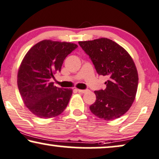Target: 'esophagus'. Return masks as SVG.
Listing matches in <instances>:
<instances>
[{"instance_id": "34e87169", "label": "esophagus", "mask_w": 159, "mask_h": 159, "mask_svg": "<svg viewBox=\"0 0 159 159\" xmlns=\"http://www.w3.org/2000/svg\"><path fill=\"white\" fill-rule=\"evenodd\" d=\"M78 92L79 93H81V94H84L86 92H88L87 89H78Z\"/></svg>"}]
</instances>
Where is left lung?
I'll return each mask as SVG.
<instances>
[{
    "label": "left lung",
    "mask_w": 159,
    "mask_h": 159,
    "mask_svg": "<svg viewBox=\"0 0 159 159\" xmlns=\"http://www.w3.org/2000/svg\"><path fill=\"white\" fill-rule=\"evenodd\" d=\"M99 75H107L106 89L94 91L97 99L92 113L104 120H113L126 113L135 99L138 73L134 61L124 48L111 39L79 41Z\"/></svg>",
    "instance_id": "obj_1"
}]
</instances>
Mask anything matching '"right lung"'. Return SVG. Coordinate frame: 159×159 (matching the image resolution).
<instances>
[{
    "mask_svg": "<svg viewBox=\"0 0 159 159\" xmlns=\"http://www.w3.org/2000/svg\"><path fill=\"white\" fill-rule=\"evenodd\" d=\"M78 46L44 40L33 46L23 59L17 75L19 91L27 108L38 117L49 118L64 111L73 90L50 81L60 72L63 61Z\"/></svg>",
    "mask_w": 159,
    "mask_h": 159,
    "instance_id": "1",
    "label": "right lung"
}]
</instances>
